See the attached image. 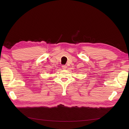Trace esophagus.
Masks as SVG:
<instances>
[{
  "label": "esophagus",
  "instance_id": "esophagus-1",
  "mask_svg": "<svg viewBox=\"0 0 129 129\" xmlns=\"http://www.w3.org/2000/svg\"><path fill=\"white\" fill-rule=\"evenodd\" d=\"M62 67L63 69H66V68H67V66H66V65H62Z\"/></svg>",
  "mask_w": 129,
  "mask_h": 129
}]
</instances>
